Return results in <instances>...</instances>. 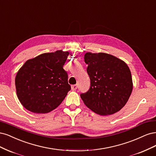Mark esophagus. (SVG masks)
Instances as JSON below:
<instances>
[{"label": "esophagus", "mask_w": 156, "mask_h": 156, "mask_svg": "<svg viewBox=\"0 0 156 156\" xmlns=\"http://www.w3.org/2000/svg\"><path fill=\"white\" fill-rule=\"evenodd\" d=\"M77 87H78V85H76H76H73L71 86V89H72L73 91H75V90L77 89Z\"/></svg>", "instance_id": "esophagus-1"}]
</instances>
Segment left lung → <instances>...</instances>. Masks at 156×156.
Returning <instances> with one entry per match:
<instances>
[{"label": "left lung", "instance_id": "1", "mask_svg": "<svg viewBox=\"0 0 156 156\" xmlns=\"http://www.w3.org/2000/svg\"><path fill=\"white\" fill-rule=\"evenodd\" d=\"M84 61L91 80L88 91L80 97L87 108L100 115L120 111L133 89L130 70L122 60L106 53L87 52Z\"/></svg>", "mask_w": 156, "mask_h": 156}]
</instances>
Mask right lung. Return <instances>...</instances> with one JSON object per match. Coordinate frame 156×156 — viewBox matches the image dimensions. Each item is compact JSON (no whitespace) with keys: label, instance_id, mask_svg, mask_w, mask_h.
I'll use <instances>...</instances> for the list:
<instances>
[{"label":"right lung","instance_id":"add662e5","mask_svg":"<svg viewBox=\"0 0 156 156\" xmlns=\"http://www.w3.org/2000/svg\"><path fill=\"white\" fill-rule=\"evenodd\" d=\"M69 52L62 50L28 59L19 70L16 80L17 97L28 111L47 113L56 109L71 90L63 67Z\"/></svg>","mask_w":156,"mask_h":156}]
</instances>
